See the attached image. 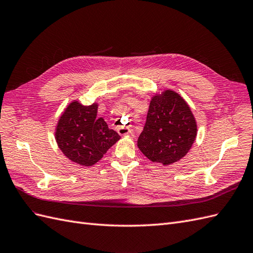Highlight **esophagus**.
I'll use <instances>...</instances> for the list:
<instances>
[{
  "label": "esophagus",
  "mask_w": 253,
  "mask_h": 253,
  "mask_svg": "<svg viewBox=\"0 0 253 253\" xmlns=\"http://www.w3.org/2000/svg\"><path fill=\"white\" fill-rule=\"evenodd\" d=\"M118 132L120 135H127L130 133V129H129L128 127H124V126L118 127Z\"/></svg>",
  "instance_id": "1"
}]
</instances>
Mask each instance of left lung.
<instances>
[{
    "label": "left lung",
    "mask_w": 253,
    "mask_h": 253,
    "mask_svg": "<svg viewBox=\"0 0 253 253\" xmlns=\"http://www.w3.org/2000/svg\"><path fill=\"white\" fill-rule=\"evenodd\" d=\"M197 135V123L185 99L174 90L151 97L138 147L151 162L169 165L181 160Z\"/></svg>",
    "instance_id": "8db88e82"
}]
</instances>
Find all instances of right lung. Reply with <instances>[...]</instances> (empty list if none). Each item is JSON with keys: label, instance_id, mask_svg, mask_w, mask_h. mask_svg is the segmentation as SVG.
<instances>
[{"label": "right lung", "instance_id": "add662e5", "mask_svg": "<svg viewBox=\"0 0 253 253\" xmlns=\"http://www.w3.org/2000/svg\"><path fill=\"white\" fill-rule=\"evenodd\" d=\"M96 102L84 106L72 100L61 113L55 128V140L69 160L82 167H92L121 136L97 118Z\"/></svg>", "mask_w": 253, "mask_h": 253}]
</instances>
